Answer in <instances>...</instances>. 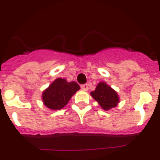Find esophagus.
Listing matches in <instances>:
<instances>
[{
  "label": "esophagus",
  "instance_id": "34e87169",
  "mask_svg": "<svg viewBox=\"0 0 160 160\" xmlns=\"http://www.w3.org/2000/svg\"><path fill=\"white\" fill-rule=\"evenodd\" d=\"M81 88L84 90H88V85L87 84H82L81 85Z\"/></svg>",
  "mask_w": 160,
  "mask_h": 160
}]
</instances>
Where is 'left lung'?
Listing matches in <instances>:
<instances>
[{"label":"left lung","instance_id":"obj_1","mask_svg":"<svg viewBox=\"0 0 160 160\" xmlns=\"http://www.w3.org/2000/svg\"><path fill=\"white\" fill-rule=\"evenodd\" d=\"M90 94L105 111L115 107L119 102V98L116 91L104 82L98 83L95 90L90 93Z\"/></svg>","mask_w":160,"mask_h":160}]
</instances>
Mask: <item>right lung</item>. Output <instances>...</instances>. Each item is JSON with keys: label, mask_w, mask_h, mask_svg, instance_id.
I'll return each instance as SVG.
<instances>
[{"label": "right lung", "mask_w": 160, "mask_h": 160, "mask_svg": "<svg viewBox=\"0 0 160 160\" xmlns=\"http://www.w3.org/2000/svg\"><path fill=\"white\" fill-rule=\"evenodd\" d=\"M80 89L75 82H68L64 78H57L42 93L44 105L51 110H60Z\"/></svg>", "instance_id": "right-lung-1"}]
</instances>
